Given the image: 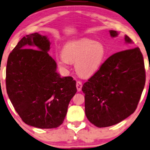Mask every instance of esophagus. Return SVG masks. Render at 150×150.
Wrapping results in <instances>:
<instances>
[{
    "label": "esophagus",
    "mask_w": 150,
    "mask_h": 150,
    "mask_svg": "<svg viewBox=\"0 0 150 150\" xmlns=\"http://www.w3.org/2000/svg\"><path fill=\"white\" fill-rule=\"evenodd\" d=\"M82 84L80 81H77L76 82V88H77V91H80L82 90Z\"/></svg>",
    "instance_id": "esophagus-1"
}]
</instances>
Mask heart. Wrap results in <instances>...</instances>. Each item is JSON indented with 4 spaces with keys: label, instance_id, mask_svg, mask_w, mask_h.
Returning <instances> with one entry per match:
<instances>
[{
    "label": "heart",
    "instance_id": "1",
    "mask_svg": "<svg viewBox=\"0 0 150 150\" xmlns=\"http://www.w3.org/2000/svg\"><path fill=\"white\" fill-rule=\"evenodd\" d=\"M105 55V47L102 43L84 38L67 43L62 49V54L56 56V61L63 69L68 68L70 62L75 63L78 74L90 77L100 68Z\"/></svg>",
    "mask_w": 150,
    "mask_h": 150
}]
</instances>
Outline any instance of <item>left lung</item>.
I'll return each instance as SVG.
<instances>
[{
  "label": "left lung",
  "instance_id": "1",
  "mask_svg": "<svg viewBox=\"0 0 150 150\" xmlns=\"http://www.w3.org/2000/svg\"><path fill=\"white\" fill-rule=\"evenodd\" d=\"M110 34L118 35L115 30ZM125 40L132 43L127 35ZM145 83L144 57L139 47L113 54L82 87L88 120L99 128L125 120L135 111Z\"/></svg>",
  "mask_w": 150,
  "mask_h": 150
}]
</instances>
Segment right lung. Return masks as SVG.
Listing matches in <instances>:
<instances>
[{
    "instance_id": "add662e5",
    "label": "right lung",
    "mask_w": 150,
    "mask_h": 150,
    "mask_svg": "<svg viewBox=\"0 0 150 150\" xmlns=\"http://www.w3.org/2000/svg\"><path fill=\"white\" fill-rule=\"evenodd\" d=\"M50 41L38 33L21 39L9 54L6 88L16 111L27 125L53 129L63 123L76 93L71 76L61 77L48 51Z\"/></svg>"
}]
</instances>
